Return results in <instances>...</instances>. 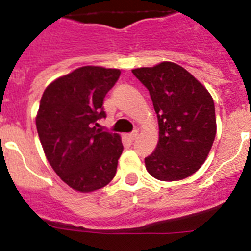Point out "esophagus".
<instances>
[{
	"label": "esophagus",
	"instance_id": "esophagus-1",
	"mask_svg": "<svg viewBox=\"0 0 251 251\" xmlns=\"http://www.w3.org/2000/svg\"><path fill=\"white\" fill-rule=\"evenodd\" d=\"M137 136H138V130H133L132 133H129V134H128V138H129V141H134V139L137 138Z\"/></svg>",
	"mask_w": 251,
	"mask_h": 251
}]
</instances>
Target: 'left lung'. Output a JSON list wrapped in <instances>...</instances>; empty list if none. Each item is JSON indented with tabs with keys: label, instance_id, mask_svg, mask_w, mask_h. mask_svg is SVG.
<instances>
[{
	"label": "left lung",
	"instance_id": "1",
	"mask_svg": "<svg viewBox=\"0 0 251 251\" xmlns=\"http://www.w3.org/2000/svg\"><path fill=\"white\" fill-rule=\"evenodd\" d=\"M150 92L159 138L146 168L159 181L191 176L207 158L216 136L212 97L194 75L170 61L132 70Z\"/></svg>",
	"mask_w": 251,
	"mask_h": 251
}]
</instances>
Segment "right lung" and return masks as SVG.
<instances>
[{"label": "right lung", "instance_id": "obj_1", "mask_svg": "<svg viewBox=\"0 0 251 251\" xmlns=\"http://www.w3.org/2000/svg\"><path fill=\"white\" fill-rule=\"evenodd\" d=\"M121 70L83 66L50 84L40 100L36 128L44 152L57 176L72 188L92 192L117 172L123 152L117 133L98 129L103 101Z\"/></svg>", "mask_w": 251, "mask_h": 251}]
</instances>
